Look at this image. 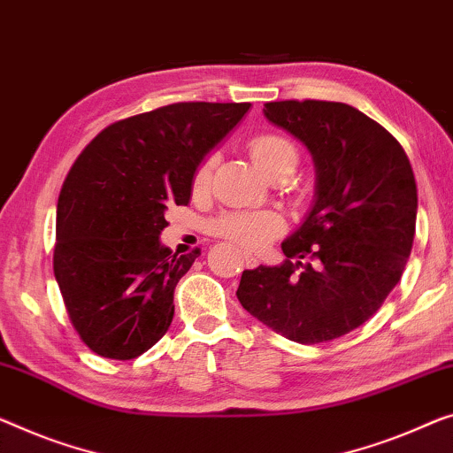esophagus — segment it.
Listing matches in <instances>:
<instances>
[{
	"label": "esophagus",
	"mask_w": 453,
	"mask_h": 453,
	"mask_svg": "<svg viewBox=\"0 0 453 453\" xmlns=\"http://www.w3.org/2000/svg\"><path fill=\"white\" fill-rule=\"evenodd\" d=\"M244 262H246V266H250V268L258 266V258H256V256L250 254V252H244Z\"/></svg>",
	"instance_id": "34e87169"
}]
</instances>
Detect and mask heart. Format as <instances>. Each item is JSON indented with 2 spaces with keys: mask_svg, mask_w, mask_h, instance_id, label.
Returning <instances> with one entry per match:
<instances>
[{
  "mask_svg": "<svg viewBox=\"0 0 453 453\" xmlns=\"http://www.w3.org/2000/svg\"><path fill=\"white\" fill-rule=\"evenodd\" d=\"M248 150L256 166L266 177L274 171H280V168H293L296 160V152L291 142L276 136V134H254L248 140ZM215 160H218V154L207 152L197 162L191 179L193 188H203L209 183ZM209 227L215 235L234 242V244L262 248L285 229V219L276 211H226L219 218H215Z\"/></svg>",
  "mask_w": 453,
  "mask_h": 453,
  "instance_id": "heart-1",
  "label": "heart"
}]
</instances>
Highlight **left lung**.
<instances>
[{"label": "left lung", "instance_id": "1", "mask_svg": "<svg viewBox=\"0 0 453 453\" xmlns=\"http://www.w3.org/2000/svg\"><path fill=\"white\" fill-rule=\"evenodd\" d=\"M265 116L309 148L317 201L282 242L280 266L242 273L238 299L287 340H335L366 323L401 280L415 238L413 168L399 140L352 105L270 101Z\"/></svg>", "mask_w": 453, "mask_h": 453}]
</instances>
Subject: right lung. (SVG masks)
I'll return each mask as SVG.
<instances>
[{"mask_svg":"<svg viewBox=\"0 0 453 453\" xmlns=\"http://www.w3.org/2000/svg\"><path fill=\"white\" fill-rule=\"evenodd\" d=\"M250 104L180 101L104 127L66 174L57 205L54 276L91 352L132 360L174 315V287L201 250L160 244L166 209L191 199L197 162Z\"/></svg>","mask_w":453,"mask_h":453,"instance_id":"obj_1","label":"right lung"}]
</instances>
